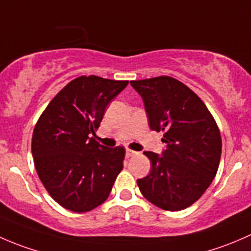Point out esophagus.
I'll return each instance as SVG.
<instances>
[{"instance_id": "1", "label": "esophagus", "mask_w": 251, "mask_h": 251, "mask_svg": "<svg viewBox=\"0 0 251 251\" xmlns=\"http://www.w3.org/2000/svg\"><path fill=\"white\" fill-rule=\"evenodd\" d=\"M136 154H137V151H132V149H130V148H126V156H127V158L136 155Z\"/></svg>"}]
</instances>
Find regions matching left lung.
I'll return each instance as SVG.
<instances>
[{"mask_svg": "<svg viewBox=\"0 0 251 251\" xmlns=\"http://www.w3.org/2000/svg\"><path fill=\"white\" fill-rule=\"evenodd\" d=\"M143 100L149 127L163 131L161 155L144 151L151 160L148 176L137 179L147 201L168 211L196 203L211 184L219 169L220 130L203 100L171 76L131 81Z\"/></svg>", "mask_w": 251, "mask_h": 251, "instance_id": "1", "label": "left lung"}]
</instances>
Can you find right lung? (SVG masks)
<instances>
[{
    "label": "right lung",
    "instance_id": "add662e5",
    "mask_svg": "<svg viewBox=\"0 0 251 251\" xmlns=\"http://www.w3.org/2000/svg\"><path fill=\"white\" fill-rule=\"evenodd\" d=\"M127 83L96 75L74 78L35 125L31 151L37 175L50 196L70 211L86 212L104 203L123 170L124 147L107 148L90 135Z\"/></svg>",
    "mask_w": 251,
    "mask_h": 251
}]
</instances>
